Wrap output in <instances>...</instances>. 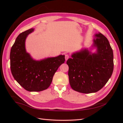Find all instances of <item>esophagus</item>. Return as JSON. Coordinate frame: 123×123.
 Listing matches in <instances>:
<instances>
[{"instance_id": "1", "label": "esophagus", "mask_w": 123, "mask_h": 123, "mask_svg": "<svg viewBox=\"0 0 123 123\" xmlns=\"http://www.w3.org/2000/svg\"><path fill=\"white\" fill-rule=\"evenodd\" d=\"M69 58V55H68V54H66L65 55V59H66V61H67Z\"/></svg>"}]
</instances>
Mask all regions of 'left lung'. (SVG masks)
Returning a JSON list of instances; mask_svg holds the SVG:
<instances>
[{"instance_id": "1", "label": "left lung", "mask_w": 123, "mask_h": 123, "mask_svg": "<svg viewBox=\"0 0 123 123\" xmlns=\"http://www.w3.org/2000/svg\"><path fill=\"white\" fill-rule=\"evenodd\" d=\"M91 50L83 49L73 53L67 61L69 83L74 90L90 93L100 90L113 71V53L108 40L98 32L94 35Z\"/></svg>"}]
</instances>
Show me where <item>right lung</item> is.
<instances>
[{
	"label": "right lung",
	"instance_id": "obj_1",
	"mask_svg": "<svg viewBox=\"0 0 123 123\" xmlns=\"http://www.w3.org/2000/svg\"><path fill=\"white\" fill-rule=\"evenodd\" d=\"M34 29H29L17 36L10 52V67L12 75L25 90L39 92L50 86L58 67L65 61V55L36 61L25 49V39Z\"/></svg>",
	"mask_w": 123,
	"mask_h": 123
}]
</instances>
